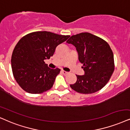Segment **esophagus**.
<instances>
[{"label": "esophagus", "mask_w": 130, "mask_h": 130, "mask_svg": "<svg viewBox=\"0 0 130 130\" xmlns=\"http://www.w3.org/2000/svg\"><path fill=\"white\" fill-rule=\"evenodd\" d=\"M62 72L64 75H67V74H69L68 72H67V71H63V70H62Z\"/></svg>", "instance_id": "34e87169"}]
</instances>
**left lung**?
<instances>
[{"label":"left lung","mask_w":130,"mask_h":130,"mask_svg":"<svg viewBox=\"0 0 130 130\" xmlns=\"http://www.w3.org/2000/svg\"><path fill=\"white\" fill-rule=\"evenodd\" d=\"M76 48L85 74L76 75L77 82L70 87L78 93H92L106 85L114 71L112 50L104 39L88 32L71 36L67 41Z\"/></svg>","instance_id":"obj_1"}]
</instances>
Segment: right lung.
<instances>
[{"mask_svg":"<svg viewBox=\"0 0 130 130\" xmlns=\"http://www.w3.org/2000/svg\"><path fill=\"white\" fill-rule=\"evenodd\" d=\"M70 35L38 31L21 38L13 51L11 67L19 86L30 93H41L50 89L59 68L51 69L44 60L53 56L56 48Z\"/></svg>","mask_w":130,"mask_h":130,"instance_id":"1","label":"right lung"}]
</instances>
